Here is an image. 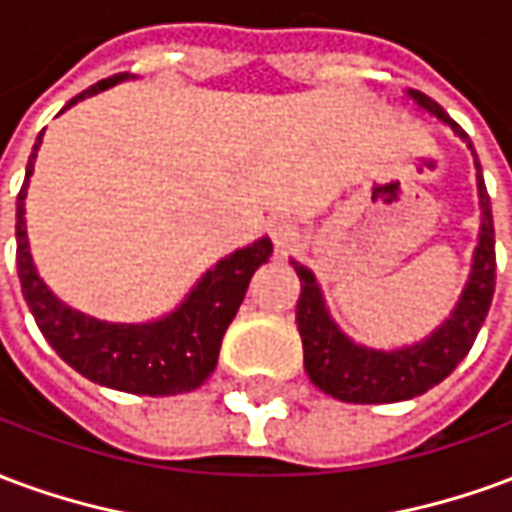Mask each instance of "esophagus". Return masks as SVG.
Here are the masks:
<instances>
[{"instance_id": "esophagus-1", "label": "esophagus", "mask_w": 512, "mask_h": 512, "mask_svg": "<svg viewBox=\"0 0 512 512\" xmlns=\"http://www.w3.org/2000/svg\"><path fill=\"white\" fill-rule=\"evenodd\" d=\"M268 233H271V241H274L279 252L290 249L293 241H296V235H299L296 233V224L290 222V219H274V222L268 224Z\"/></svg>"}]
</instances>
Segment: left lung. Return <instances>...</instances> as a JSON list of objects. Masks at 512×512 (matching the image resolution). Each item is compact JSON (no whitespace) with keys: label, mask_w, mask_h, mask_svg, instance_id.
<instances>
[{"label":"left lung","mask_w":512,"mask_h":512,"mask_svg":"<svg viewBox=\"0 0 512 512\" xmlns=\"http://www.w3.org/2000/svg\"><path fill=\"white\" fill-rule=\"evenodd\" d=\"M408 98L422 112L439 117L472 150L474 169H477V197H480V233L472 252V271L450 318L439 323L428 337L400 348H370L354 343L334 323L315 274L290 257V266L296 268L301 282L296 323L304 345V370L312 384L343 403H397L433 389L469 354L494 299V213H491V197L485 191L483 167L477 161L472 139L433 98L419 90H408Z\"/></svg>","instance_id":"1"}]
</instances>
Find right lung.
Listing matches in <instances>:
<instances>
[{
	"label": "right lung",
	"instance_id": "add662e5",
	"mask_svg": "<svg viewBox=\"0 0 512 512\" xmlns=\"http://www.w3.org/2000/svg\"><path fill=\"white\" fill-rule=\"evenodd\" d=\"M136 79L131 73H117L112 79L93 84L65 109L79 104L90 95H98L115 84ZM62 109V112H65ZM43 145V131L32 147L27 164V178L16 200V266L21 279V293L27 299L32 318L43 337L60 354L62 362L90 378L95 384L131 392V395H180L191 392L211 376L219 362V348L227 326L249 288V279L257 268L268 263L274 252L271 238H257L255 244L235 249L211 266L197 285L186 293L175 310L145 323H109L93 315L73 310L57 299L51 288L40 279L27 235V189L35 172V158Z\"/></svg>",
	"mask_w": 512,
	"mask_h": 512
}]
</instances>
